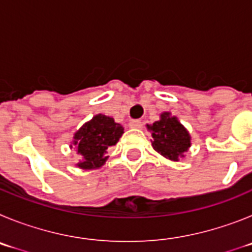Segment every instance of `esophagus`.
Returning a JSON list of instances; mask_svg holds the SVG:
<instances>
[{
  "label": "esophagus",
  "mask_w": 252,
  "mask_h": 252,
  "mask_svg": "<svg viewBox=\"0 0 252 252\" xmlns=\"http://www.w3.org/2000/svg\"><path fill=\"white\" fill-rule=\"evenodd\" d=\"M143 126L142 122L140 121H131L129 122V128L131 129H140Z\"/></svg>",
  "instance_id": "esophagus-1"
}]
</instances>
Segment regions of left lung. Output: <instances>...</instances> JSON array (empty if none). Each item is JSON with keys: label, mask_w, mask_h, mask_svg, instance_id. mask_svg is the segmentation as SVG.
<instances>
[{"label": "left lung", "mask_w": 252, "mask_h": 252, "mask_svg": "<svg viewBox=\"0 0 252 252\" xmlns=\"http://www.w3.org/2000/svg\"><path fill=\"white\" fill-rule=\"evenodd\" d=\"M151 131L152 147L156 152L172 162H180L191 147V135L177 117L169 112H163L159 121L147 124Z\"/></svg>", "instance_id": "obj_1"}]
</instances>
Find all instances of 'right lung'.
I'll return each instance as SVG.
<instances>
[{"label": "right lung", "mask_w": 252, "mask_h": 252, "mask_svg": "<svg viewBox=\"0 0 252 252\" xmlns=\"http://www.w3.org/2000/svg\"><path fill=\"white\" fill-rule=\"evenodd\" d=\"M124 128L112 117L96 114L74 133L70 148L81 157L76 167L84 171L98 169L108 160V148L115 146Z\"/></svg>", "instance_id": "1"}]
</instances>
